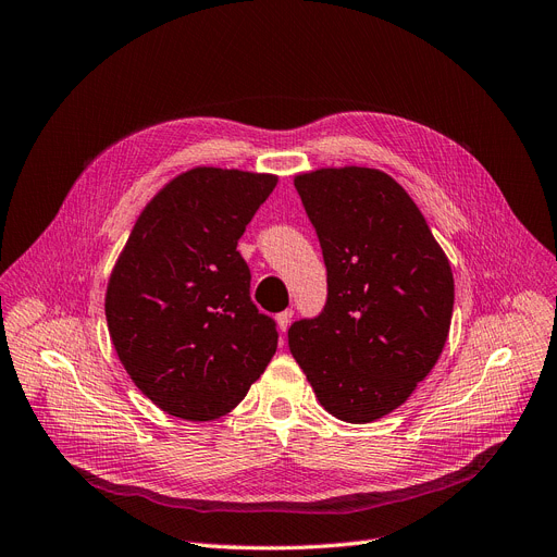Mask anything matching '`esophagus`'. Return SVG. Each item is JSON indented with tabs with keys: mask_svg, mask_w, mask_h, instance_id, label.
Returning a JSON list of instances; mask_svg holds the SVG:
<instances>
[{
	"mask_svg": "<svg viewBox=\"0 0 557 557\" xmlns=\"http://www.w3.org/2000/svg\"><path fill=\"white\" fill-rule=\"evenodd\" d=\"M292 319H294V311H292V309H286V311H280V313H277L275 321H277L280 332H286V330H288V325H292Z\"/></svg>",
	"mask_w": 557,
	"mask_h": 557,
	"instance_id": "34e87169",
	"label": "esophagus"
}]
</instances>
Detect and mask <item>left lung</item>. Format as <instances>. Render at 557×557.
I'll return each mask as SVG.
<instances>
[{
  "instance_id": "left-lung-1",
  "label": "left lung",
  "mask_w": 557,
  "mask_h": 557,
  "mask_svg": "<svg viewBox=\"0 0 557 557\" xmlns=\"http://www.w3.org/2000/svg\"><path fill=\"white\" fill-rule=\"evenodd\" d=\"M319 234L327 302L288 327V350L327 412L371 423L400 407L446 346L455 282L407 190L377 168L296 175Z\"/></svg>"
}]
</instances>
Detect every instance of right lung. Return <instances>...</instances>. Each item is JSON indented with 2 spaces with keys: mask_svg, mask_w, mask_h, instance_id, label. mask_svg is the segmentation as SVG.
Masks as SVG:
<instances>
[{
  "mask_svg": "<svg viewBox=\"0 0 557 557\" xmlns=\"http://www.w3.org/2000/svg\"><path fill=\"white\" fill-rule=\"evenodd\" d=\"M277 175L198 165L145 205L107 286L117 359L165 414L221 419L277 350L236 244Z\"/></svg>",
  "mask_w": 557,
  "mask_h": 557,
  "instance_id": "1",
  "label": "right lung"
}]
</instances>
